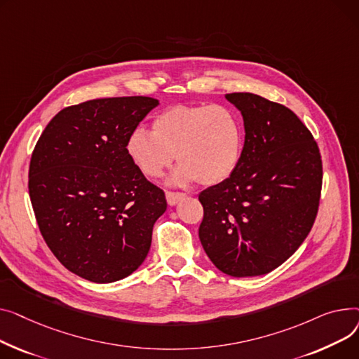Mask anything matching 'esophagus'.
<instances>
[{"mask_svg":"<svg viewBox=\"0 0 359 359\" xmlns=\"http://www.w3.org/2000/svg\"><path fill=\"white\" fill-rule=\"evenodd\" d=\"M165 197H166V201L170 205H175L178 204L182 198L187 197L185 193H175V191H166L165 193Z\"/></svg>","mask_w":359,"mask_h":359,"instance_id":"esophagus-1","label":"esophagus"}]
</instances>
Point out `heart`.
<instances>
[{"label": "heart", "mask_w": 359, "mask_h": 359, "mask_svg": "<svg viewBox=\"0 0 359 359\" xmlns=\"http://www.w3.org/2000/svg\"><path fill=\"white\" fill-rule=\"evenodd\" d=\"M245 147L241 116L219 104H177L132 132L126 151L146 178H159L175 159L174 184L216 185L236 171Z\"/></svg>", "instance_id": "1"}]
</instances>
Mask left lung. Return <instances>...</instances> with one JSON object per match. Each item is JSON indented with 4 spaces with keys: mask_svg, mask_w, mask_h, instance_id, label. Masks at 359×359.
<instances>
[{
    "mask_svg": "<svg viewBox=\"0 0 359 359\" xmlns=\"http://www.w3.org/2000/svg\"><path fill=\"white\" fill-rule=\"evenodd\" d=\"M242 113V159L198 200L201 245L231 277L264 276L285 262L307 238L322 191L319 146L285 105L250 93L224 95Z\"/></svg>",
    "mask_w": 359,
    "mask_h": 359,
    "instance_id": "obj_1",
    "label": "left lung"
}]
</instances>
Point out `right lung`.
<instances>
[{"label":"right lung","instance_id":"obj_1","mask_svg":"<svg viewBox=\"0 0 359 359\" xmlns=\"http://www.w3.org/2000/svg\"><path fill=\"white\" fill-rule=\"evenodd\" d=\"M158 104L151 97H113L71 105L34 146L29 194L40 233L63 266L88 281L114 283L135 272L166 210L165 193L126 151Z\"/></svg>","mask_w":359,"mask_h":359}]
</instances>
